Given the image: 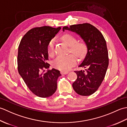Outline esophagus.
<instances>
[{
  "label": "esophagus",
  "instance_id": "obj_1",
  "mask_svg": "<svg viewBox=\"0 0 127 127\" xmlns=\"http://www.w3.org/2000/svg\"><path fill=\"white\" fill-rule=\"evenodd\" d=\"M68 71H61V74H64V75H66L67 74H68Z\"/></svg>",
  "mask_w": 127,
  "mask_h": 127
}]
</instances>
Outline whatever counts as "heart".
Here are the masks:
<instances>
[{"label":"heart","instance_id":"heart-1","mask_svg":"<svg viewBox=\"0 0 127 127\" xmlns=\"http://www.w3.org/2000/svg\"><path fill=\"white\" fill-rule=\"evenodd\" d=\"M66 44L70 47V52L81 59L86 55L87 51V46L84 42H77L76 37L70 34H65L62 37ZM47 53L49 56L53 57L55 53V40L52 39L47 46ZM74 55L66 56H58L53 61L52 65L55 68L61 70L67 71L73 66L77 62L76 57Z\"/></svg>","mask_w":127,"mask_h":127}]
</instances>
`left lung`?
<instances>
[{"label":"left lung","mask_w":127,"mask_h":127,"mask_svg":"<svg viewBox=\"0 0 127 127\" xmlns=\"http://www.w3.org/2000/svg\"><path fill=\"white\" fill-rule=\"evenodd\" d=\"M81 36L87 46V52L79 66L85 70L75 71L77 79L72 83L74 91L80 95L93 94L101 85L109 65L108 51L105 39L98 29L85 23L64 27Z\"/></svg>","instance_id":"left-lung-1"}]
</instances>
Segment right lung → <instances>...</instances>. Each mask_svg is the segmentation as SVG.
Instances as JSON below:
<instances>
[{
	"instance_id": "right-lung-1",
	"label": "right lung",
	"mask_w": 127,
	"mask_h": 127,
	"mask_svg": "<svg viewBox=\"0 0 127 127\" xmlns=\"http://www.w3.org/2000/svg\"><path fill=\"white\" fill-rule=\"evenodd\" d=\"M61 27L49 26L31 29L23 36L18 46V71L32 93L47 98L55 93L57 81L61 76L58 70H49L47 46ZM48 70L44 72V69Z\"/></svg>"
}]
</instances>
